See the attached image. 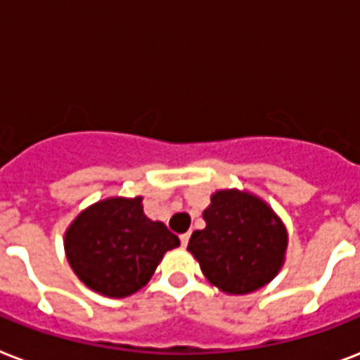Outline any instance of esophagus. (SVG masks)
<instances>
[{"instance_id": "34e87169", "label": "esophagus", "mask_w": 360, "mask_h": 360, "mask_svg": "<svg viewBox=\"0 0 360 360\" xmlns=\"http://www.w3.org/2000/svg\"><path fill=\"white\" fill-rule=\"evenodd\" d=\"M189 236H191V235H189V233H184V235H180V242H182V246H184V248L188 246Z\"/></svg>"}]
</instances>
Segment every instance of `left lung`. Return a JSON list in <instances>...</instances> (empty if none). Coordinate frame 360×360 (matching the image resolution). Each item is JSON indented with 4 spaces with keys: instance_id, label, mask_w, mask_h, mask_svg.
<instances>
[{
    "instance_id": "1",
    "label": "left lung",
    "mask_w": 360,
    "mask_h": 360,
    "mask_svg": "<svg viewBox=\"0 0 360 360\" xmlns=\"http://www.w3.org/2000/svg\"><path fill=\"white\" fill-rule=\"evenodd\" d=\"M188 252L212 285L248 295L274 280L285 263L289 235L274 208L246 189H218L202 212Z\"/></svg>"
}]
</instances>
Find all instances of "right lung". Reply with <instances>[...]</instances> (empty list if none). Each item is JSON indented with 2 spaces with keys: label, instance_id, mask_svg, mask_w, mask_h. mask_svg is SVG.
I'll return each instance as SVG.
<instances>
[{
  "label": "right lung",
  "instance_id": "add662e5",
  "mask_svg": "<svg viewBox=\"0 0 360 360\" xmlns=\"http://www.w3.org/2000/svg\"><path fill=\"white\" fill-rule=\"evenodd\" d=\"M180 246L163 221L144 214L142 197H107L90 205L63 235L71 269L91 291L124 299L154 276L167 252Z\"/></svg>",
  "mask_w": 360,
  "mask_h": 360
}]
</instances>
